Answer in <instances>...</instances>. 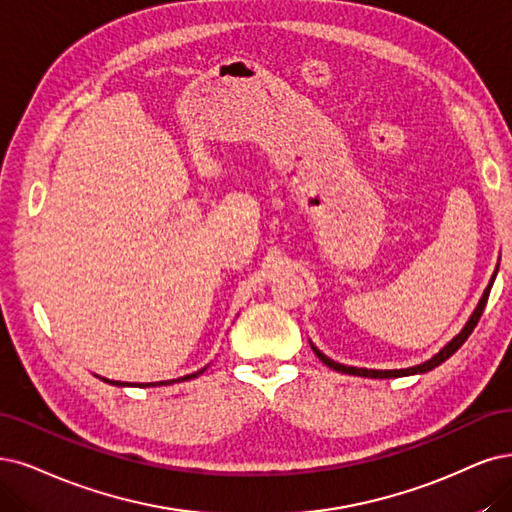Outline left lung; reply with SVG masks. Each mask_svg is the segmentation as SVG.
Listing matches in <instances>:
<instances>
[{
	"label": "left lung",
	"mask_w": 512,
	"mask_h": 512,
	"mask_svg": "<svg viewBox=\"0 0 512 512\" xmlns=\"http://www.w3.org/2000/svg\"><path fill=\"white\" fill-rule=\"evenodd\" d=\"M494 278H496V274L491 276V280H489V285H487V289H485V293H483V297H481V301H479V306H477V310L472 312V316H470V320L466 323V327L451 339V342L439 352V354H434L430 361H426V363H422V365H418V367H409V369H394V371H377V369H356V367H346V365H339V363H335V361H331V358H327L323 352L320 350H316L314 346H312V350H314V354L320 358V361H323L327 367H331V369H335V371H339V373H348V375H361V377H380V380H384V377H403V375H413V373H426V371H430V369H434V367H439L441 363H445L447 358L456 352L466 339H468V335L475 331V327H477V323H479V318H481V314H483V310H485V304H487V297H489V291H491V285H494Z\"/></svg>",
	"instance_id": "left-lung-1"
}]
</instances>
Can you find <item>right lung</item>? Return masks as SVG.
<instances>
[{"mask_svg": "<svg viewBox=\"0 0 512 512\" xmlns=\"http://www.w3.org/2000/svg\"><path fill=\"white\" fill-rule=\"evenodd\" d=\"M204 371V369H202ZM202 371H198V373H192V375H185V377H179V382H185V380H192V377H196V375H200ZM103 382H107V384H113V386H137V384H124V382H113V380H103ZM175 382V380H173ZM166 386V384H170V382H156V384H139V388H147V386Z\"/></svg>", "mask_w": 512, "mask_h": 512, "instance_id": "add662e5", "label": "right lung"}]
</instances>
